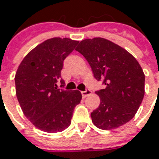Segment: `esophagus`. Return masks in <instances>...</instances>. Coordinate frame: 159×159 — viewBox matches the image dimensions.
Returning a JSON list of instances; mask_svg holds the SVG:
<instances>
[{
    "label": "esophagus",
    "mask_w": 159,
    "mask_h": 159,
    "mask_svg": "<svg viewBox=\"0 0 159 159\" xmlns=\"http://www.w3.org/2000/svg\"><path fill=\"white\" fill-rule=\"evenodd\" d=\"M90 93H91V90H89V89H87V90H85L84 91H82V96H83V98H86L87 96H89Z\"/></svg>",
    "instance_id": "obj_1"
}]
</instances>
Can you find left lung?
Instances as JSON below:
<instances>
[{"label": "left lung", "mask_w": 159, "mask_h": 159, "mask_svg": "<svg viewBox=\"0 0 159 159\" xmlns=\"http://www.w3.org/2000/svg\"><path fill=\"white\" fill-rule=\"evenodd\" d=\"M90 64L105 89L96 91L100 105L90 113L93 124L104 130L117 129L133 119L144 96L145 75L136 59L103 38L86 39L75 48Z\"/></svg>", "instance_id": "obj_1"}]
</instances>
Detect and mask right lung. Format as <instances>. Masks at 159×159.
I'll use <instances>...</instances> for the list:
<instances>
[{
    "label": "right lung",
    "mask_w": 159,
    "mask_h": 159,
    "mask_svg": "<svg viewBox=\"0 0 159 159\" xmlns=\"http://www.w3.org/2000/svg\"><path fill=\"white\" fill-rule=\"evenodd\" d=\"M77 44L68 38L49 39L28 52L16 73V93L24 114L37 129L47 133L67 129L82 99L79 90L57 86L59 81L64 84L61 78L63 61Z\"/></svg>",
    "instance_id": "1"
}]
</instances>
